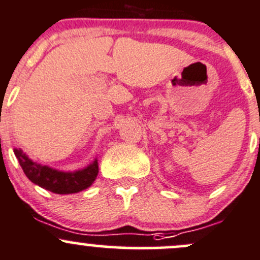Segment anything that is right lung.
Listing matches in <instances>:
<instances>
[{
	"mask_svg": "<svg viewBox=\"0 0 260 260\" xmlns=\"http://www.w3.org/2000/svg\"><path fill=\"white\" fill-rule=\"evenodd\" d=\"M16 157L23 173L36 185L56 192V194H74L92 185L99 174L98 159L84 169L76 171L56 170L47 165L32 161L21 149H13Z\"/></svg>",
	"mask_w": 260,
	"mask_h": 260,
	"instance_id": "right-lung-1",
	"label": "right lung"
}]
</instances>
